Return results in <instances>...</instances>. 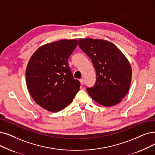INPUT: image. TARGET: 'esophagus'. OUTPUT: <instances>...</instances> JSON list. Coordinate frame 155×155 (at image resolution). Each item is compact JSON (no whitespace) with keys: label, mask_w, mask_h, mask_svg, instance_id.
Masks as SVG:
<instances>
[{"label":"esophagus","mask_w":155,"mask_h":155,"mask_svg":"<svg viewBox=\"0 0 155 155\" xmlns=\"http://www.w3.org/2000/svg\"><path fill=\"white\" fill-rule=\"evenodd\" d=\"M80 84H81V85H84V79H80Z\"/></svg>","instance_id":"esophagus-1"}]
</instances>
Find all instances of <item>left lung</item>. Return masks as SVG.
Returning a JSON list of instances; mask_svg holds the SVG:
<instances>
[{
	"label": "left lung",
	"mask_w": 155,
	"mask_h": 155,
	"mask_svg": "<svg viewBox=\"0 0 155 155\" xmlns=\"http://www.w3.org/2000/svg\"><path fill=\"white\" fill-rule=\"evenodd\" d=\"M78 45L92 61L96 72V82L87 88L97 103L111 106L121 102L129 90L132 68L129 61L117 47L101 39H78Z\"/></svg>",
	"instance_id": "obj_1"
}]
</instances>
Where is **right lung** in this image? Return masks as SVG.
Segmentation results:
<instances>
[{"label": "right lung", "instance_id": "obj_1", "mask_svg": "<svg viewBox=\"0 0 155 155\" xmlns=\"http://www.w3.org/2000/svg\"><path fill=\"white\" fill-rule=\"evenodd\" d=\"M76 39L46 44L33 54L26 69L28 90L35 103L51 112L69 105L80 89L68 59L77 48Z\"/></svg>", "mask_w": 155, "mask_h": 155}]
</instances>
